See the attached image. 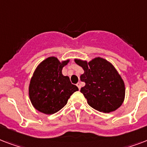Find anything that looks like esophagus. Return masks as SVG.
<instances>
[{"label": "esophagus", "mask_w": 147, "mask_h": 147, "mask_svg": "<svg viewBox=\"0 0 147 147\" xmlns=\"http://www.w3.org/2000/svg\"><path fill=\"white\" fill-rule=\"evenodd\" d=\"M77 87L78 88V89H79V90L81 89V88H82V85H81L80 82H78V84H77Z\"/></svg>", "instance_id": "obj_1"}]
</instances>
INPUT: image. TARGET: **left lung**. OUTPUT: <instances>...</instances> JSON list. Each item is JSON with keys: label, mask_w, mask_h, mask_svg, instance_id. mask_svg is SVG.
Masks as SVG:
<instances>
[{"label": "left lung", "mask_w": 147, "mask_h": 147, "mask_svg": "<svg viewBox=\"0 0 147 147\" xmlns=\"http://www.w3.org/2000/svg\"><path fill=\"white\" fill-rule=\"evenodd\" d=\"M82 67L81 81L85 83L80 92L94 109L109 113L118 108L125 95L124 83L114 67L107 60L98 57L91 62L75 59Z\"/></svg>", "instance_id": "8db88e82"}]
</instances>
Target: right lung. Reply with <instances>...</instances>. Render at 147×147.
Segmentation results:
<instances>
[{
	"mask_svg": "<svg viewBox=\"0 0 147 147\" xmlns=\"http://www.w3.org/2000/svg\"><path fill=\"white\" fill-rule=\"evenodd\" d=\"M69 60L60 62L55 57H49L40 63L33 73L29 87L32 105L39 111L53 114L67 104L71 94L78 91L62 69Z\"/></svg>",
	"mask_w": 147,
	"mask_h": 147,
	"instance_id": "right-lung-1",
	"label": "right lung"
}]
</instances>
